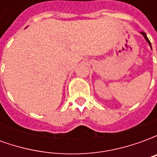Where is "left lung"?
<instances>
[{
    "label": "left lung",
    "mask_w": 157,
    "mask_h": 157,
    "mask_svg": "<svg viewBox=\"0 0 157 157\" xmlns=\"http://www.w3.org/2000/svg\"><path fill=\"white\" fill-rule=\"evenodd\" d=\"M141 34H142V35H143V36H144V37H145V39H146V41L148 42L149 44H150V46L151 47V42H150V40H149V39H148V38H147V36H146V34H145V32H141Z\"/></svg>",
    "instance_id": "obj_1"
}]
</instances>
